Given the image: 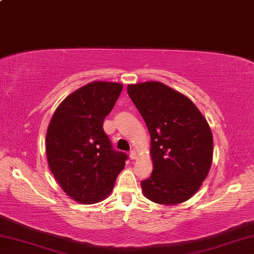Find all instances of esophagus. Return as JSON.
<instances>
[{
    "mask_svg": "<svg viewBox=\"0 0 254 254\" xmlns=\"http://www.w3.org/2000/svg\"><path fill=\"white\" fill-rule=\"evenodd\" d=\"M128 156H130L131 160H133V159H136V152L134 151V150H132V151H130V153H128Z\"/></svg>",
    "mask_w": 254,
    "mask_h": 254,
    "instance_id": "obj_1",
    "label": "esophagus"
}]
</instances>
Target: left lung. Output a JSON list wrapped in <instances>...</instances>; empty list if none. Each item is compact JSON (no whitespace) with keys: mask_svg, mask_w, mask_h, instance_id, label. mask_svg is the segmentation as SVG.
Wrapping results in <instances>:
<instances>
[{"mask_svg":"<svg viewBox=\"0 0 254 254\" xmlns=\"http://www.w3.org/2000/svg\"><path fill=\"white\" fill-rule=\"evenodd\" d=\"M127 94L151 137L153 170L141 182L153 203L176 205L194 196L213 161V135L197 106L160 81L128 84Z\"/></svg>","mask_w":254,"mask_h":254,"instance_id":"8db88e82","label":"left lung"}]
</instances>
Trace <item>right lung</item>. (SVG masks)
<instances>
[{
    "instance_id": "right-lung-1",
    "label": "right lung",
    "mask_w": 254,
    "mask_h": 254,
    "mask_svg": "<svg viewBox=\"0 0 254 254\" xmlns=\"http://www.w3.org/2000/svg\"><path fill=\"white\" fill-rule=\"evenodd\" d=\"M123 89L112 81H92L69 94L47 128L46 153L59 186L75 201L96 204L113 190L126 153L112 149L103 130Z\"/></svg>"
}]
</instances>
